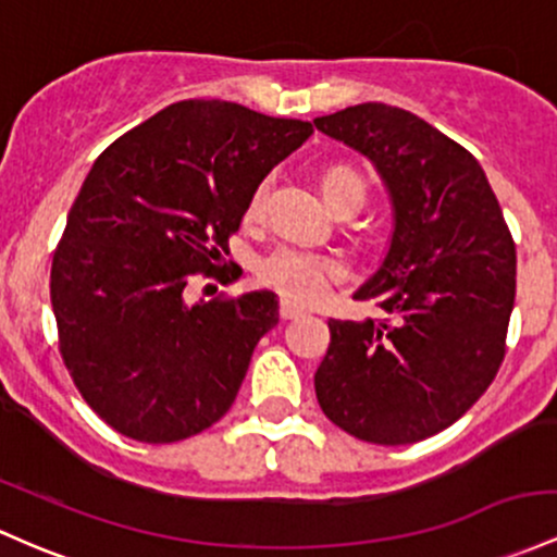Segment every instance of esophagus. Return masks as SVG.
Segmentation results:
<instances>
[{
  "label": "esophagus",
  "instance_id": "esophagus-1",
  "mask_svg": "<svg viewBox=\"0 0 557 557\" xmlns=\"http://www.w3.org/2000/svg\"><path fill=\"white\" fill-rule=\"evenodd\" d=\"M298 317H304V309L283 298V301H280V320H298Z\"/></svg>",
  "mask_w": 557,
  "mask_h": 557
}]
</instances>
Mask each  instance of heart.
Returning a JSON list of instances; mask_svg holds the SVG:
<instances>
[{
  "label": "heart",
  "mask_w": 557,
  "mask_h": 557,
  "mask_svg": "<svg viewBox=\"0 0 557 557\" xmlns=\"http://www.w3.org/2000/svg\"><path fill=\"white\" fill-rule=\"evenodd\" d=\"M267 193L269 180L261 182L253 189V195H250L248 216H259L264 211ZM322 193H325L327 203L335 211L344 209L348 203H357L359 209L364 206V185L351 169L335 166L325 171V176H322ZM253 272L261 285L280 293L288 301L311 304L325 296L330 283L341 277V264L327 259V256L311 253V250L296 246H274L256 259Z\"/></svg>",
  "instance_id": "b5f03b06"
}]
</instances>
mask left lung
<instances>
[{"label":"left lung","mask_w":557,"mask_h":557,"mask_svg":"<svg viewBox=\"0 0 557 557\" xmlns=\"http://www.w3.org/2000/svg\"><path fill=\"white\" fill-rule=\"evenodd\" d=\"M314 126L375 163L396 211L386 261L354 293L386 320L327 322L317 401L362 442H423L462 418L503 364L516 243L479 161L409 110L364 102Z\"/></svg>","instance_id":"left-lung-1"}]
</instances>
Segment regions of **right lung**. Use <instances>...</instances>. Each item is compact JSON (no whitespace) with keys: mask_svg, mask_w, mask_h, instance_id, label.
Returning a JSON list of instances; mask_svg holds the SVG:
<instances>
[{"mask_svg":"<svg viewBox=\"0 0 557 557\" xmlns=\"http://www.w3.org/2000/svg\"><path fill=\"white\" fill-rule=\"evenodd\" d=\"M311 132L237 102L182 100L95 161L54 248L50 298L73 386L121 436L182 442L232 407L277 298L219 293L187 307L185 288L224 277L250 195Z\"/></svg>","mask_w":557,"mask_h":557,"instance_id":"1","label":"right lung"}]
</instances>
